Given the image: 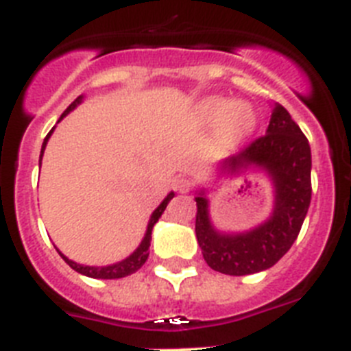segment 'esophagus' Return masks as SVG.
<instances>
[{
    "mask_svg": "<svg viewBox=\"0 0 351 351\" xmlns=\"http://www.w3.org/2000/svg\"><path fill=\"white\" fill-rule=\"evenodd\" d=\"M173 188L181 191V193H188L191 190V181L188 178H184V176H179V178L173 179Z\"/></svg>",
    "mask_w": 351,
    "mask_h": 351,
    "instance_id": "obj_1",
    "label": "esophagus"
}]
</instances>
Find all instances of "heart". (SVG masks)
<instances>
[{"mask_svg":"<svg viewBox=\"0 0 351 351\" xmlns=\"http://www.w3.org/2000/svg\"><path fill=\"white\" fill-rule=\"evenodd\" d=\"M197 116L206 125L219 121V135L226 142L243 141L256 126L255 108L244 100L226 104L223 98H209L198 105Z\"/></svg>","mask_w":351,"mask_h":351,"instance_id":"obj_1","label":"heart"}]
</instances>
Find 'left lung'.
Masks as SVG:
<instances>
[{
  "instance_id": "left-lung-1",
  "label": "left lung",
  "mask_w": 351,
  "mask_h": 351,
  "mask_svg": "<svg viewBox=\"0 0 351 351\" xmlns=\"http://www.w3.org/2000/svg\"><path fill=\"white\" fill-rule=\"evenodd\" d=\"M247 170L263 172L272 184V210L250 230L225 232L210 218L209 193L197 190L198 246L210 269L228 276L267 271L295 243L311 202V147L287 108L272 105L265 135L225 158L214 169V182L230 179Z\"/></svg>"
}]
</instances>
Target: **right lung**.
I'll use <instances>...</instances> for the list:
<instances>
[{"label":"right lung","instance_id":"obj_1","mask_svg":"<svg viewBox=\"0 0 351 351\" xmlns=\"http://www.w3.org/2000/svg\"><path fill=\"white\" fill-rule=\"evenodd\" d=\"M84 101V95L77 96V100L73 101V104L70 105V107L64 110L63 114H61L60 121L63 119V117H66L68 114L73 110V108L79 107L80 104ZM58 121V123H60ZM56 128V126H54ZM54 128L51 130V132L47 133V137L43 138V144H42V151H40V160H38V165H42V158H43V151H45V147H47V142L49 138H51L52 132H54ZM176 197V193L173 191H170L169 195H167L163 200H161L160 206L156 207V209L153 210V214L149 216V221H147V228H145V234L144 237H142L141 244L137 246V250L133 251L132 255L126 256L125 260H121V262H116V263H110V265H104V267H96V265H84V263H77L73 262V260H70L68 256H64L63 253H61L60 250H58V253L61 255V258L64 260V262L70 265L73 271H77L79 274H84L88 276V278H95V280H119V278H126V276L133 274V272H137L138 269L142 267L145 263V260H147L149 256V246H151V234H153V226L156 225L158 219L161 218V214H163V210L167 209V206H169V202L172 200V198Z\"/></svg>","mask_w":351,"mask_h":351}]
</instances>
